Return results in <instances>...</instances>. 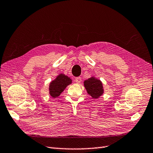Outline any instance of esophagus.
<instances>
[{"label": "esophagus", "instance_id": "esophagus-1", "mask_svg": "<svg viewBox=\"0 0 153 153\" xmlns=\"http://www.w3.org/2000/svg\"><path fill=\"white\" fill-rule=\"evenodd\" d=\"M81 77H77L75 79V82H77V83H79V82H81Z\"/></svg>", "mask_w": 153, "mask_h": 153}]
</instances>
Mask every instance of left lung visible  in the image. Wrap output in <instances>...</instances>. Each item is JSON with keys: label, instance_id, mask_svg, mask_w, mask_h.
Wrapping results in <instances>:
<instances>
[{"label": "left lung", "instance_id": "1", "mask_svg": "<svg viewBox=\"0 0 153 153\" xmlns=\"http://www.w3.org/2000/svg\"><path fill=\"white\" fill-rule=\"evenodd\" d=\"M84 86L90 95L94 99H97L104 93L102 82L99 79L91 77L84 81Z\"/></svg>", "mask_w": 153, "mask_h": 153}]
</instances>
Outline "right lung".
Here are the masks:
<instances>
[{
	"instance_id": "right-lung-1",
	"label": "right lung",
	"mask_w": 153,
	"mask_h": 153,
	"mask_svg": "<svg viewBox=\"0 0 153 153\" xmlns=\"http://www.w3.org/2000/svg\"><path fill=\"white\" fill-rule=\"evenodd\" d=\"M72 83V79L63 74H60L49 85V94L53 98L58 97L66 87Z\"/></svg>"
}]
</instances>
